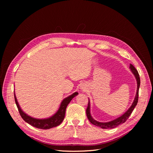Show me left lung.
<instances>
[{
	"label": "left lung",
	"mask_w": 153,
	"mask_h": 153,
	"mask_svg": "<svg viewBox=\"0 0 153 153\" xmlns=\"http://www.w3.org/2000/svg\"><path fill=\"white\" fill-rule=\"evenodd\" d=\"M129 68H130L131 71H132L133 74L135 76V78L137 80V93L136 96L135 97V99H134L133 102L131 105V106L129 107V108L125 112L123 115H122L121 117H119L117 119H115L112 121L107 122V123H101V122H98L94 120L93 118L92 117L91 112H90V101L89 99V103H88V106L87 108L86 109V114L88 119L89 121L92 124L95 125L96 126H99L103 129H108V128H114L115 127L118 126L119 124H123L126 121V120L129 118V115H130L133 112V109L135 108V106L137 105L138 103V91H139V87H140V76H139V74H138L137 70L136 68L134 67L132 64H130L129 66Z\"/></svg>",
	"instance_id": "obj_1"
}]
</instances>
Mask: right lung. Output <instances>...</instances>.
<instances>
[{"label": "right lung", "mask_w": 153, "mask_h": 153, "mask_svg": "<svg viewBox=\"0 0 153 153\" xmlns=\"http://www.w3.org/2000/svg\"><path fill=\"white\" fill-rule=\"evenodd\" d=\"M78 93L77 92H74V93L70 96H69L65 99H64L61 102V105H60V107L57 112L55 113L52 117L47 119H36L33 118L29 115L25 114L24 111H23L20 106L18 104L16 97L15 96V93L14 92V96H15V103L17 106V108L19 111V113L21 115L22 119L24 120V121L27 123L28 124H30L31 126H34L35 128H39V129H47L52 128L56 127L59 126V124L63 121L64 119V116H65V113H66V109L69 103V102L71 101V100L74 98V97L77 96Z\"/></svg>", "instance_id": "1"}]
</instances>
